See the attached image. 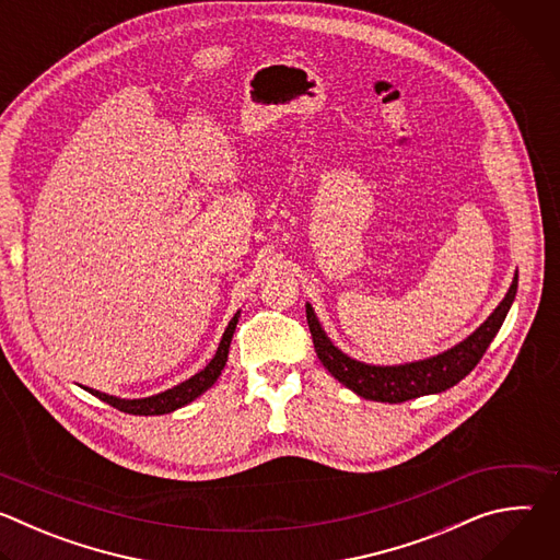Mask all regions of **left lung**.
Wrapping results in <instances>:
<instances>
[{
  "mask_svg": "<svg viewBox=\"0 0 560 560\" xmlns=\"http://www.w3.org/2000/svg\"><path fill=\"white\" fill-rule=\"evenodd\" d=\"M516 288H518V272L514 275V281L505 299L486 318V324H481V328H476V332H471L465 341H460L458 346L436 357L401 363V365H370L343 354L324 332L310 303H305V316H307V326L312 332V343L318 361L324 363V368L339 383H343L354 394L370 398V401L404 404L417 396L445 392L447 387L456 385L476 368V363L483 359L486 350L490 348L497 332L501 330L505 316L510 312V305L516 296Z\"/></svg>",
  "mask_w": 560,
  "mask_h": 560,
  "instance_id": "8db88e82",
  "label": "left lung"
}]
</instances>
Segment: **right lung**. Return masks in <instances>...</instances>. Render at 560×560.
I'll return each mask as SVG.
<instances>
[{"label": "right lung", "mask_w": 560, "mask_h": 560, "mask_svg": "<svg viewBox=\"0 0 560 560\" xmlns=\"http://www.w3.org/2000/svg\"><path fill=\"white\" fill-rule=\"evenodd\" d=\"M236 322H238V312L232 316V322L228 324L212 361L201 372H197L188 381H184V383H179V385H175L166 392H159V394L145 396V398H119V396H110V394H104V392L93 389V387H84V389L91 392L93 396H97L100 401H104V404H108V406H113V408H117L119 412H126V415L154 417V415L175 412V410L188 406L190 401H195L197 396H201L208 387L214 385V381L219 378V374H221V370L228 361V350H230V341H232Z\"/></svg>", "instance_id": "obj_1"}]
</instances>
